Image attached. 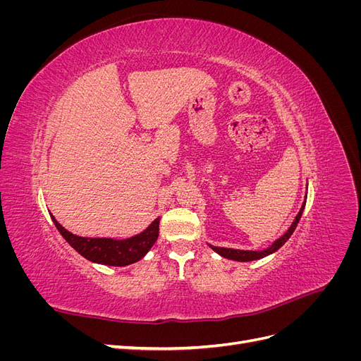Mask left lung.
Masks as SVG:
<instances>
[{
  "mask_svg": "<svg viewBox=\"0 0 361 361\" xmlns=\"http://www.w3.org/2000/svg\"><path fill=\"white\" fill-rule=\"evenodd\" d=\"M304 206H305V200H304V203H302V206H301V209H300V212H298V215L295 216V220H293V223L290 224V227L288 228V232L283 235V236H280L277 241H274V244H272L271 247H268V248H265V250H262V251H251V250H233V248H224V247H214V245H211V248L214 250V251H216L218 255L220 256H223V257H226V259H232V260H238V262H250V260H257V259H262V257H265V256H268V255H272L274 253V251H277L283 244H285L288 239L290 238V235L293 233V231H295V227H297V224H298V221H300V218H301V215H302V211H304Z\"/></svg>",
  "mask_w": 361,
  "mask_h": 361,
  "instance_id": "left-lung-1",
  "label": "left lung"
}]
</instances>
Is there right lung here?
Returning <instances> with one entry per match:
<instances>
[{
  "mask_svg": "<svg viewBox=\"0 0 361 361\" xmlns=\"http://www.w3.org/2000/svg\"><path fill=\"white\" fill-rule=\"evenodd\" d=\"M52 218L54 224L59 228L61 236L66 239L72 248L94 264L110 265V267H126L138 262L146 256L147 251L157 243L159 235V218L141 233L128 239H111V238H82L68 232L56 218Z\"/></svg>",
  "mask_w": 361,
  "mask_h": 361,
  "instance_id": "1",
  "label": "right lung"
}]
</instances>
